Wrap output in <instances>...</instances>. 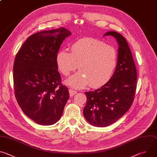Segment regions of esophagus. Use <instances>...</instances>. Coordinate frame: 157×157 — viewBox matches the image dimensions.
<instances>
[{
	"label": "esophagus",
	"instance_id": "obj_1",
	"mask_svg": "<svg viewBox=\"0 0 157 157\" xmlns=\"http://www.w3.org/2000/svg\"><path fill=\"white\" fill-rule=\"evenodd\" d=\"M69 92H70V94L71 96H74L75 94H76L77 93V91H76L73 90V89H69Z\"/></svg>",
	"mask_w": 157,
	"mask_h": 157
}]
</instances>
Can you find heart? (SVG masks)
I'll return each mask as SVG.
<instances>
[{
  "label": "heart",
  "mask_w": 157,
  "mask_h": 157,
  "mask_svg": "<svg viewBox=\"0 0 157 157\" xmlns=\"http://www.w3.org/2000/svg\"><path fill=\"white\" fill-rule=\"evenodd\" d=\"M70 50L71 52L61 50L56 56L58 69L63 75H69L78 66L79 69L66 81L67 84L75 88L90 84L97 88L111 78L118 60L114 47L94 38L86 37L75 41Z\"/></svg>",
  "instance_id": "heart-1"
}]
</instances>
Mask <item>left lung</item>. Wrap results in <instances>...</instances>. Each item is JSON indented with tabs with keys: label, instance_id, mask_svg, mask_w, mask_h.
<instances>
[{
	"label": "left lung",
	"instance_id": "obj_1",
	"mask_svg": "<svg viewBox=\"0 0 157 157\" xmlns=\"http://www.w3.org/2000/svg\"><path fill=\"white\" fill-rule=\"evenodd\" d=\"M105 36L115 37L119 43L117 64L109 81L94 91L85 92L87 102L84 116L91 124L107 127L116 122L131 107L137 88V73L127 41L117 32Z\"/></svg>",
	"mask_w": 157,
	"mask_h": 157
}]
</instances>
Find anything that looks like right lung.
<instances>
[{
    "instance_id": "1",
    "label": "right lung",
    "mask_w": 157,
    "mask_h": 157,
    "mask_svg": "<svg viewBox=\"0 0 157 157\" xmlns=\"http://www.w3.org/2000/svg\"><path fill=\"white\" fill-rule=\"evenodd\" d=\"M71 32L63 27L28 37L16 54L14 93L22 111L36 123L48 125L61 117L70 94L61 82L56 56Z\"/></svg>"
}]
</instances>
